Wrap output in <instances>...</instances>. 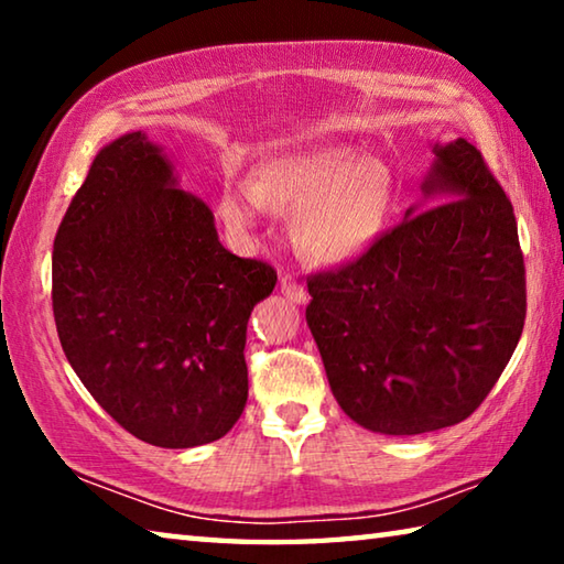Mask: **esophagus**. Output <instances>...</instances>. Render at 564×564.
I'll return each instance as SVG.
<instances>
[{"mask_svg": "<svg viewBox=\"0 0 564 564\" xmlns=\"http://www.w3.org/2000/svg\"><path fill=\"white\" fill-rule=\"evenodd\" d=\"M281 293L285 295V299H291L293 303L308 301V291H305L299 281L291 279V275H281Z\"/></svg>", "mask_w": 564, "mask_h": 564, "instance_id": "esophagus-1", "label": "esophagus"}]
</instances>
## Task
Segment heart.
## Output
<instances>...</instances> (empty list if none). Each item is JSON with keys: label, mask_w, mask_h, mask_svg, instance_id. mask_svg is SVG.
<instances>
[{"label": "heart", "mask_w": 564, "mask_h": 564, "mask_svg": "<svg viewBox=\"0 0 564 564\" xmlns=\"http://www.w3.org/2000/svg\"><path fill=\"white\" fill-rule=\"evenodd\" d=\"M390 206L393 178L383 164L348 147H316L269 159L256 181L224 191L218 212L238 234L261 226L271 208L299 212L295 246L318 263H348L383 231Z\"/></svg>", "instance_id": "heart-1"}]
</instances>
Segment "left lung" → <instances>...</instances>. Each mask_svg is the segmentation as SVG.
Masks as SVG:
<instances>
[{"mask_svg":"<svg viewBox=\"0 0 564 564\" xmlns=\"http://www.w3.org/2000/svg\"><path fill=\"white\" fill-rule=\"evenodd\" d=\"M395 228L338 269L308 275L305 321L333 395L358 425L420 435L463 423L522 336L528 291L512 204L465 139L435 144Z\"/></svg>","mask_w":564,"mask_h":564,"instance_id":"obj_1","label":"left lung"}]
</instances>
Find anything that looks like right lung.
Here are the masks:
<instances>
[{"instance_id":"1","label":"right lung","mask_w":564,"mask_h":564,"mask_svg":"<svg viewBox=\"0 0 564 564\" xmlns=\"http://www.w3.org/2000/svg\"><path fill=\"white\" fill-rule=\"evenodd\" d=\"M275 271L218 241L202 198L133 131L104 147L54 238L52 308L66 360L133 437L196 447L224 437L248 398L253 305Z\"/></svg>"}]
</instances>
